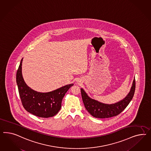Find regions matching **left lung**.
Returning a JSON list of instances; mask_svg holds the SVG:
<instances>
[{
    "label": "left lung",
    "instance_id": "1",
    "mask_svg": "<svg viewBox=\"0 0 151 151\" xmlns=\"http://www.w3.org/2000/svg\"><path fill=\"white\" fill-rule=\"evenodd\" d=\"M135 78L127 95L123 100L112 104H104L92 99L88 96L83 88H81L83 104L87 111L95 118L105 119L117 116L124 111L132 100L135 91Z\"/></svg>",
    "mask_w": 151,
    "mask_h": 151
}]
</instances>
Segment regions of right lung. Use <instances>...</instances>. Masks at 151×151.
Masks as SVG:
<instances>
[{
    "mask_svg": "<svg viewBox=\"0 0 151 151\" xmlns=\"http://www.w3.org/2000/svg\"><path fill=\"white\" fill-rule=\"evenodd\" d=\"M21 60L17 73L19 93L24 109L28 112L39 117L48 118L57 114L61 107V102L65 93L73 85L71 83L48 92L36 91L29 87L22 75Z\"/></svg>",
    "mask_w": 151,
    "mask_h": 151,
    "instance_id": "right-lung-1",
    "label": "right lung"
}]
</instances>
